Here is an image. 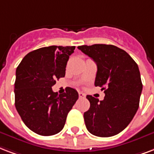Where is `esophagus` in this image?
I'll use <instances>...</instances> for the list:
<instances>
[{"mask_svg": "<svg viewBox=\"0 0 154 154\" xmlns=\"http://www.w3.org/2000/svg\"><path fill=\"white\" fill-rule=\"evenodd\" d=\"M78 95H79L80 98H85V94H84V93H82V92L78 93Z\"/></svg>", "mask_w": 154, "mask_h": 154, "instance_id": "obj_1", "label": "esophagus"}]
</instances>
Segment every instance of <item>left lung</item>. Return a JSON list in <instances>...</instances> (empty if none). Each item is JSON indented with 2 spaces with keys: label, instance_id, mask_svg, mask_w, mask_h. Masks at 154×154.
I'll return each instance as SVG.
<instances>
[{
  "label": "left lung",
  "instance_id": "obj_1",
  "mask_svg": "<svg viewBox=\"0 0 154 154\" xmlns=\"http://www.w3.org/2000/svg\"><path fill=\"white\" fill-rule=\"evenodd\" d=\"M77 48L96 63L94 85L105 93L102 101L86 96L90 103L84 113L86 128L97 137L115 136L130 124L139 107L143 85L138 65L124 50L114 45H82Z\"/></svg>",
  "mask_w": 154,
  "mask_h": 154
}]
</instances>
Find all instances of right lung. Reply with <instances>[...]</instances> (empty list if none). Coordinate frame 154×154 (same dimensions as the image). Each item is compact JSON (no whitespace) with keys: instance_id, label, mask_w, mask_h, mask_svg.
Returning a JSON list of instances; mask_svg holds the SVG:
<instances>
[{"instance_id":"add662e5","label":"right lung","mask_w":154,"mask_h":154,"mask_svg":"<svg viewBox=\"0 0 154 154\" xmlns=\"http://www.w3.org/2000/svg\"><path fill=\"white\" fill-rule=\"evenodd\" d=\"M74 46H50L30 51L16 69L15 107L22 121L35 133L52 136L64 128L78 93L67 87L61 94L51 87L65 76V68Z\"/></svg>"}]
</instances>
